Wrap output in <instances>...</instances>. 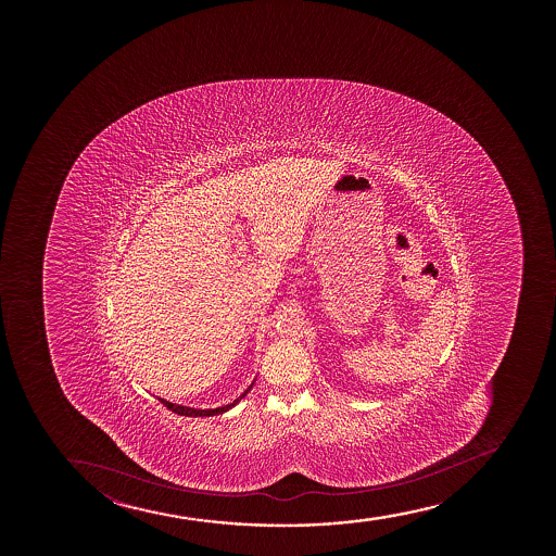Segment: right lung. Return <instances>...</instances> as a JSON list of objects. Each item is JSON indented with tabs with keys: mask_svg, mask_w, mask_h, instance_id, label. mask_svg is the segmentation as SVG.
<instances>
[{
	"mask_svg": "<svg viewBox=\"0 0 556 556\" xmlns=\"http://www.w3.org/2000/svg\"><path fill=\"white\" fill-rule=\"evenodd\" d=\"M252 386H254V382L250 383L249 388H247V391H244L243 395L237 396L236 401L230 404H226V406H220V408H213V409H199V408H189V406H181V404H174L168 403V401H165V399H160L161 403L165 404L166 408L170 409V412H174V414L178 415H186V417H210V415H218L224 414V412H228V409L233 408L241 399H243L247 393H249L250 390H252Z\"/></svg>",
	"mask_w": 556,
	"mask_h": 556,
	"instance_id": "add662e5",
	"label": "right lung"
}]
</instances>
